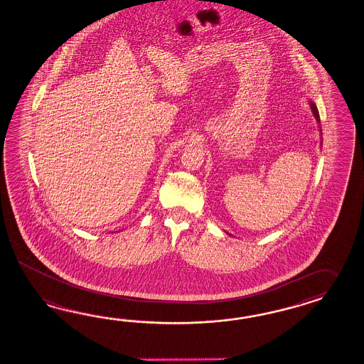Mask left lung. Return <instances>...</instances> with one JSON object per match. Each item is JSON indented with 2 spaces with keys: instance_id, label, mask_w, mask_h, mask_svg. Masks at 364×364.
Listing matches in <instances>:
<instances>
[{
  "instance_id": "left-lung-1",
  "label": "left lung",
  "mask_w": 364,
  "mask_h": 364,
  "mask_svg": "<svg viewBox=\"0 0 364 364\" xmlns=\"http://www.w3.org/2000/svg\"><path fill=\"white\" fill-rule=\"evenodd\" d=\"M310 107H311V111H313V114H314V117H316V120L319 122V113H318L317 107H316V104L313 103V102H310Z\"/></svg>"
}]
</instances>
